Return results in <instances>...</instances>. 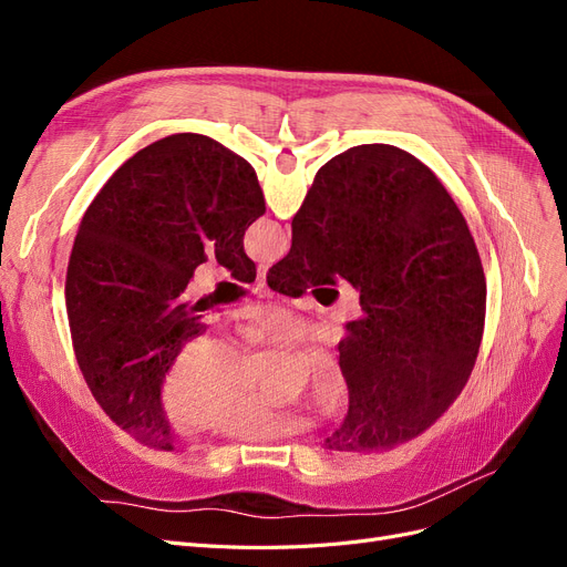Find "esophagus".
Returning a JSON list of instances; mask_svg holds the SVG:
<instances>
[{
    "instance_id": "1",
    "label": "esophagus",
    "mask_w": 567,
    "mask_h": 567,
    "mask_svg": "<svg viewBox=\"0 0 567 567\" xmlns=\"http://www.w3.org/2000/svg\"><path fill=\"white\" fill-rule=\"evenodd\" d=\"M257 286H260V288H267V267H260V269H257Z\"/></svg>"
}]
</instances>
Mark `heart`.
I'll return each mask as SVG.
<instances>
[{
  "label": "heart",
  "mask_w": 567,
  "mask_h": 567,
  "mask_svg": "<svg viewBox=\"0 0 567 567\" xmlns=\"http://www.w3.org/2000/svg\"><path fill=\"white\" fill-rule=\"evenodd\" d=\"M244 346L296 348L312 336L310 323L284 307H262L241 331ZM257 359L236 352L219 338H200L188 346L167 375L163 409L179 431H205L234 442H271L302 433L305 419L290 414L255 392ZM310 402L326 419L346 414L350 383L331 354L310 362Z\"/></svg>",
  "instance_id": "obj_1"
}]
</instances>
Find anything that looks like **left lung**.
I'll use <instances>...</instances> for the list:
<instances>
[{
  "label": "left lung",
  "instance_id": "obj_1",
  "mask_svg": "<svg viewBox=\"0 0 567 567\" xmlns=\"http://www.w3.org/2000/svg\"><path fill=\"white\" fill-rule=\"evenodd\" d=\"M265 215L255 169L203 134H173L120 165L84 213L65 274V312L84 383L106 416L151 450L173 452L161 388L208 300L188 302L215 255L255 281L244 234Z\"/></svg>",
  "mask_w": 567,
  "mask_h": 567
}]
</instances>
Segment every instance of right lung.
Segmentation results:
<instances>
[{
	"label": "right lung",
	"instance_id": "add662e5",
	"mask_svg": "<svg viewBox=\"0 0 567 567\" xmlns=\"http://www.w3.org/2000/svg\"><path fill=\"white\" fill-rule=\"evenodd\" d=\"M290 227L267 286L300 298L340 277L364 310L338 342L350 406L326 450L421 435L466 388L485 331L483 262L447 188L398 146H354L319 169Z\"/></svg>",
	"mask_w": 567,
	"mask_h": 567
}]
</instances>
